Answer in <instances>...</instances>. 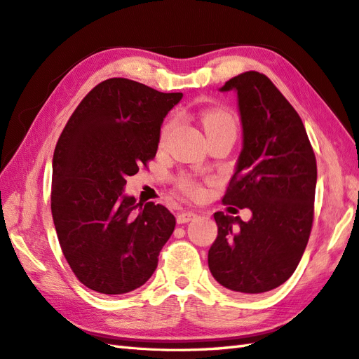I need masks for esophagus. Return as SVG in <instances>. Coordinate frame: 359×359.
<instances>
[{
  "label": "esophagus",
  "instance_id": "34e87169",
  "mask_svg": "<svg viewBox=\"0 0 359 359\" xmlns=\"http://www.w3.org/2000/svg\"><path fill=\"white\" fill-rule=\"evenodd\" d=\"M197 217L196 212H192V210H185V212H180L177 214V223L183 224V223H188L191 219H194Z\"/></svg>",
  "mask_w": 359,
  "mask_h": 359
}]
</instances>
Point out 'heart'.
Wrapping results in <instances>:
<instances>
[{"mask_svg":"<svg viewBox=\"0 0 359 359\" xmlns=\"http://www.w3.org/2000/svg\"><path fill=\"white\" fill-rule=\"evenodd\" d=\"M201 124L205 127V132L208 136H212L215 133L222 132H235V119L233 116L227 112V110L222 107H210L206 109L203 114H201ZM174 126L172 119L165 123L161 128L159 135V144L163 145L167 142V137L171 132ZM177 187L180 191L185 192L189 197H200L203 194V188H201L200 183L191 176H180L177 179Z\"/></svg>","mask_w":359,"mask_h":359,"instance_id":"b5f03b06","label":"heart"}]
</instances>
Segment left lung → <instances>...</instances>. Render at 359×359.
Returning <instances> with one entry per match:
<instances>
[{
  "mask_svg": "<svg viewBox=\"0 0 359 359\" xmlns=\"http://www.w3.org/2000/svg\"><path fill=\"white\" fill-rule=\"evenodd\" d=\"M219 90H236L243 150L223 197L252 210L250 222L215 212L209 270L224 288L261 294L287 282L302 259L314 219L317 162L299 114L273 81L247 71Z\"/></svg>",
  "mask_w": 359,
  "mask_h": 359,
  "instance_id": "8db88e82",
  "label": "left lung"
}]
</instances>
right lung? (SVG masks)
Returning <instances> with one entry per match:
<instances>
[{"mask_svg": "<svg viewBox=\"0 0 359 359\" xmlns=\"http://www.w3.org/2000/svg\"><path fill=\"white\" fill-rule=\"evenodd\" d=\"M182 92L128 79L101 81L80 101L54 149L51 214L63 256L92 291L126 294L151 278L176 218L123 194L158 151L165 115Z\"/></svg>", "mask_w": 359, "mask_h": 359, "instance_id": "right-lung-1", "label": "right lung"}]
</instances>
